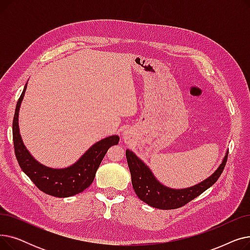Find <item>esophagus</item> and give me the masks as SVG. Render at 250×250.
Listing matches in <instances>:
<instances>
[{"label": "esophagus", "mask_w": 250, "mask_h": 250, "mask_svg": "<svg viewBox=\"0 0 250 250\" xmlns=\"http://www.w3.org/2000/svg\"><path fill=\"white\" fill-rule=\"evenodd\" d=\"M123 139L125 143H130V141L133 140V134L130 132L129 128H125L123 132Z\"/></svg>", "instance_id": "1"}]
</instances>
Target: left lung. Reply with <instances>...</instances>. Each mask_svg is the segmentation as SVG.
I'll list each match as a JSON object with an SVG mask.
<instances>
[{"instance_id":"left-lung-1","label":"left lung","mask_w":250,"mask_h":250,"mask_svg":"<svg viewBox=\"0 0 250 250\" xmlns=\"http://www.w3.org/2000/svg\"><path fill=\"white\" fill-rule=\"evenodd\" d=\"M125 156L132 176V185L138 198L153 208L172 209L187 205L214 185L224 170L228 151H226L224 158L211 175L194 186L183 188H172L164 186L157 179L151 168L133 151L126 149Z\"/></svg>"}]
</instances>
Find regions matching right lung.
<instances>
[{
  "label": "right lung",
  "instance_id": "1",
  "mask_svg": "<svg viewBox=\"0 0 250 250\" xmlns=\"http://www.w3.org/2000/svg\"><path fill=\"white\" fill-rule=\"evenodd\" d=\"M27 89L24 86L13 120V141L17 161L34 185L42 191L57 198H69L82 192L95 178L97 169L107 150L117 145L120 137L112 135L93 144L75 163L63 168H52L38 162L24 145L19 128V111Z\"/></svg>",
  "mask_w": 250,
  "mask_h": 250
}]
</instances>
